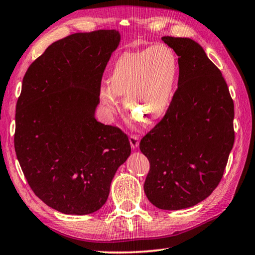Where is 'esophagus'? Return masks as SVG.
I'll use <instances>...</instances> for the list:
<instances>
[{
    "label": "esophagus",
    "mask_w": 255,
    "mask_h": 255,
    "mask_svg": "<svg viewBox=\"0 0 255 255\" xmlns=\"http://www.w3.org/2000/svg\"><path fill=\"white\" fill-rule=\"evenodd\" d=\"M129 144H131L132 148H136L138 146L139 138H138L137 135H135V134L129 135Z\"/></svg>",
    "instance_id": "esophagus-1"
}]
</instances>
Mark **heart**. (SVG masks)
<instances>
[{
	"mask_svg": "<svg viewBox=\"0 0 255 255\" xmlns=\"http://www.w3.org/2000/svg\"><path fill=\"white\" fill-rule=\"evenodd\" d=\"M178 74V58L168 46L127 51L113 64L109 87H101L100 102L113 113L118 107L117 96L124 97L123 105L129 117L152 122L167 111Z\"/></svg>",
	"mask_w": 255,
	"mask_h": 255,
	"instance_id": "1",
	"label": "heart"
}]
</instances>
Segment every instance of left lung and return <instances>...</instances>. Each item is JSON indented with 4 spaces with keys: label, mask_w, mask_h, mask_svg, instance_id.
<instances>
[{
    "label": "left lung",
    "mask_w": 255,
    "mask_h": 255,
    "mask_svg": "<svg viewBox=\"0 0 255 255\" xmlns=\"http://www.w3.org/2000/svg\"><path fill=\"white\" fill-rule=\"evenodd\" d=\"M179 77L164 118L139 143L149 160L144 191L164 210L193 207L219 185L235 143V105L218 67L190 38L162 37Z\"/></svg>",
    "instance_id": "left-lung-1"
}]
</instances>
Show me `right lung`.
Wrapping results in <instances>:
<instances>
[{
    "label": "right lung",
    "mask_w": 255,
    "mask_h": 255,
    "mask_svg": "<svg viewBox=\"0 0 255 255\" xmlns=\"http://www.w3.org/2000/svg\"><path fill=\"white\" fill-rule=\"evenodd\" d=\"M119 43L114 29L69 35L48 46L23 78L15 152L34 194L62 214L100 209L131 154L128 135L95 118L103 72Z\"/></svg>",
    "instance_id": "1"
}]
</instances>
